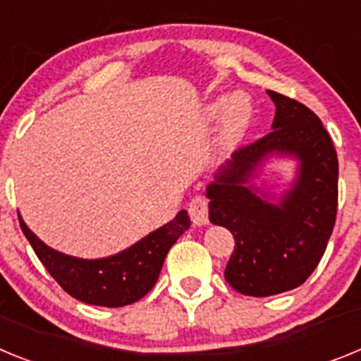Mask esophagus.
I'll use <instances>...</instances> for the list:
<instances>
[{
	"instance_id": "obj_1",
	"label": "esophagus",
	"mask_w": 361,
	"mask_h": 361,
	"mask_svg": "<svg viewBox=\"0 0 361 361\" xmlns=\"http://www.w3.org/2000/svg\"><path fill=\"white\" fill-rule=\"evenodd\" d=\"M188 212H190V216L195 226L208 224V199L204 195L193 197L188 204Z\"/></svg>"
}]
</instances>
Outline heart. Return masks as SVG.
Listing matches in <instances>:
<instances>
[{"instance_id":"heart-1","label":"heart","mask_w":361,"mask_h":361,"mask_svg":"<svg viewBox=\"0 0 361 361\" xmlns=\"http://www.w3.org/2000/svg\"><path fill=\"white\" fill-rule=\"evenodd\" d=\"M226 106V128L231 135H237V133L244 132V128L247 126L251 119V103L250 99L245 95L237 94L229 99L228 103L226 101H216L209 106V111L213 116L219 114L222 108Z\"/></svg>"}]
</instances>
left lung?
Wrapping results in <instances>:
<instances>
[{
  "label": "left lung",
  "instance_id": "8db88e82",
  "mask_svg": "<svg viewBox=\"0 0 361 361\" xmlns=\"http://www.w3.org/2000/svg\"><path fill=\"white\" fill-rule=\"evenodd\" d=\"M267 94L276 106L273 130L238 148L208 186L209 220L235 238L224 279L247 296L302 286L324 257L338 209V157L331 135L305 104L279 92ZM269 152L300 161L295 186L280 207L245 186Z\"/></svg>",
  "mask_w": 361,
  "mask_h": 361
}]
</instances>
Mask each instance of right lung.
<instances>
[{"label": "right lung", "mask_w": 361, "mask_h": 361, "mask_svg": "<svg viewBox=\"0 0 361 361\" xmlns=\"http://www.w3.org/2000/svg\"><path fill=\"white\" fill-rule=\"evenodd\" d=\"M186 209L148 237L108 258L82 260L52 250L19 219L21 231L50 276L73 298L90 305L123 307L141 300L155 286L164 258L177 238L190 228Z\"/></svg>", "instance_id": "obj_1"}]
</instances>
